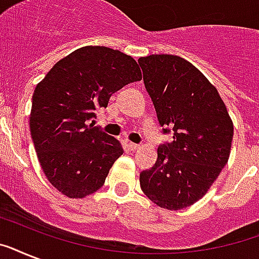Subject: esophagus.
Here are the masks:
<instances>
[{
    "mask_svg": "<svg viewBox=\"0 0 259 259\" xmlns=\"http://www.w3.org/2000/svg\"><path fill=\"white\" fill-rule=\"evenodd\" d=\"M129 149L130 150H138L140 149V145H138V144H134V142H129Z\"/></svg>",
    "mask_w": 259,
    "mask_h": 259,
    "instance_id": "obj_1",
    "label": "esophagus"
}]
</instances>
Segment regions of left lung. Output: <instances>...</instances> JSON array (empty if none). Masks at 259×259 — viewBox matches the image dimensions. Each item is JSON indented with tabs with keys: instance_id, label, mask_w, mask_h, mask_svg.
Segmentation results:
<instances>
[{
	"instance_id": "left-lung-1",
	"label": "left lung",
	"mask_w": 259,
	"mask_h": 259,
	"mask_svg": "<svg viewBox=\"0 0 259 259\" xmlns=\"http://www.w3.org/2000/svg\"><path fill=\"white\" fill-rule=\"evenodd\" d=\"M144 84L162 133L157 161L140 173L142 192L166 209H181L204 196L229 161L234 126L218 90L196 67L176 55L138 59Z\"/></svg>"
}]
</instances>
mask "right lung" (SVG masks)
I'll use <instances>...</instances> for the list:
<instances>
[{
    "label": "right lung",
    "mask_w": 259,
    "mask_h": 259,
    "mask_svg": "<svg viewBox=\"0 0 259 259\" xmlns=\"http://www.w3.org/2000/svg\"><path fill=\"white\" fill-rule=\"evenodd\" d=\"M141 78L132 56L89 46L59 60L36 86L30 136L44 175L59 192L80 199L105 184L123 149L90 121L115 91Z\"/></svg>",
    "instance_id": "obj_1"
}]
</instances>
